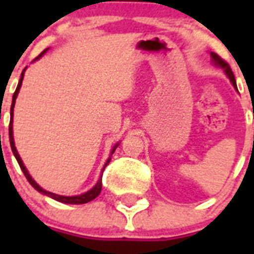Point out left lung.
I'll return each instance as SVG.
<instances>
[{
	"label": "left lung",
	"mask_w": 254,
	"mask_h": 254,
	"mask_svg": "<svg viewBox=\"0 0 254 254\" xmlns=\"http://www.w3.org/2000/svg\"><path fill=\"white\" fill-rule=\"evenodd\" d=\"M211 57H212V62L215 63L216 65H219V67H221V68H224L225 73L228 75V77L231 79V81H232V84L236 87V80H235V75H233L232 69H231V67H229V64L227 63V62L224 61V59H221L217 54L215 53H211Z\"/></svg>",
	"instance_id": "left-lung-1"
}]
</instances>
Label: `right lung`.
<instances>
[{
    "label": "right lung",
    "instance_id": "add662e5",
    "mask_svg": "<svg viewBox=\"0 0 254 254\" xmlns=\"http://www.w3.org/2000/svg\"><path fill=\"white\" fill-rule=\"evenodd\" d=\"M47 50H45V51H42L41 54H39V57L35 58V61L37 59H39V58L43 55V54L46 53ZM23 72H25V69L22 71L21 73V79H19V83H18L17 85V89H15V92H14L13 95V101H11V108H10V116H11V119H10V125H9V141H10V146H11V151H13L14 157H15V159H17L18 165H19V167H21V170L23 171V174H25L26 179L29 181V183L31 186H33L34 189L37 190V191H39V192L45 193V195H47V196L53 197V199H55V200L58 201H62V203H67V204H84V203H88V201L93 200L95 197L99 196V193L101 192V179H100L97 183H96V186L93 187L92 190H89L88 192L85 193H81V195H77V196H62V195H57V193H53L50 192V191H46V190H43L42 187H39V186L34 182V179L31 177H30V174L27 173V170H26L25 165H23V162H22L21 157H19V154H18L17 149H15V145H14V138H13V125H11V121H13V109H14V104H15V99H17V95L18 92H19V88H21V84H22V80H23ZM116 147H117V145L115 146V149H113V151L116 150ZM113 151H112V154H113ZM109 161H111V158L108 159L107 163H105V166H107L108 163H109Z\"/></svg>",
    "mask_w": 254,
    "mask_h": 254
}]
</instances>
